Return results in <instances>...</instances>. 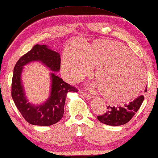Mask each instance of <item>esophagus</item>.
<instances>
[{"mask_svg": "<svg viewBox=\"0 0 158 158\" xmlns=\"http://www.w3.org/2000/svg\"><path fill=\"white\" fill-rule=\"evenodd\" d=\"M82 95L84 96V97H85V98H87V99H91L92 97H93V96H92L91 94L86 93H85V92H82Z\"/></svg>", "mask_w": 158, "mask_h": 158, "instance_id": "1", "label": "esophagus"}]
</instances>
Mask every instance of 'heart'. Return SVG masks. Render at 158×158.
<instances>
[{
  "mask_svg": "<svg viewBox=\"0 0 158 158\" xmlns=\"http://www.w3.org/2000/svg\"><path fill=\"white\" fill-rule=\"evenodd\" d=\"M94 68L100 93L108 101L124 103L135 97L144 84L141 64L120 43L98 39L83 47L76 44L66 48L61 61L64 77L79 81Z\"/></svg>",
  "mask_w": 158,
  "mask_h": 158,
  "instance_id": "1",
  "label": "heart"
}]
</instances>
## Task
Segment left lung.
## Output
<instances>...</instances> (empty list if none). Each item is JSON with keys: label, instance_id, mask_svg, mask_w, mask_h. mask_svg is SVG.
Here are the masks:
<instances>
[{"label": "left lung", "instance_id": "1", "mask_svg": "<svg viewBox=\"0 0 158 158\" xmlns=\"http://www.w3.org/2000/svg\"><path fill=\"white\" fill-rule=\"evenodd\" d=\"M147 88H145V92L147 91ZM144 99V95L141 94L129 104H125L124 106L115 107L114 106H108L106 113L97 116V119L103 124L114 127L127 124L139 110Z\"/></svg>", "mask_w": 158, "mask_h": 158}]
</instances>
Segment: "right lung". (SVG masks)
Wrapping results in <instances>:
<instances>
[{"instance_id": "right-lung-1", "label": "right lung", "mask_w": 158, "mask_h": 158, "mask_svg": "<svg viewBox=\"0 0 158 158\" xmlns=\"http://www.w3.org/2000/svg\"><path fill=\"white\" fill-rule=\"evenodd\" d=\"M33 61H41L52 71L60 70L59 54L48 49L45 45H35L19 59L14 66L11 81V97L16 106L28 123L37 126L53 125L60 121L64 115L67 93L77 92L78 90L54 74H52L51 95L48 101L39 106H34L27 103L21 85V74L23 66Z\"/></svg>"}]
</instances>
